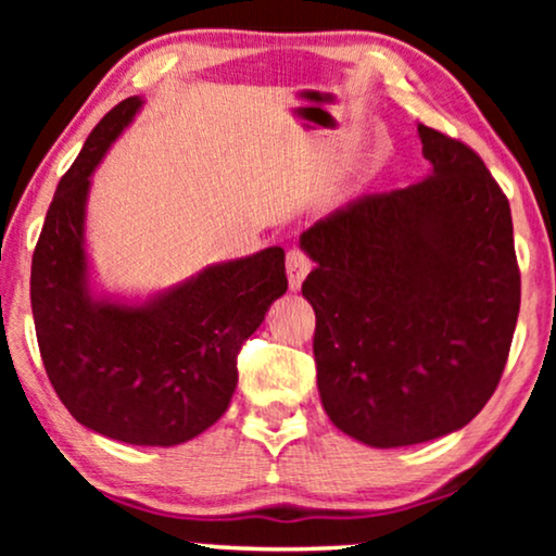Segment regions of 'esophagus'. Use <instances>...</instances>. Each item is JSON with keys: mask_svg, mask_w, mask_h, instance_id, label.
Wrapping results in <instances>:
<instances>
[{"mask_svg": "<svg viewBox=\"0 0 556 556\" xmlns=\"http://www.w3.org/2000/svg\"><path fill=\"white\" fill-rule=\"evenodd\" d=\"M286 270H288V286H291L293 291H299L303 278H306L311 270L308 255L301 253V250H291V253H288V261H286Z\"/></svg>", "mask_w": 556, "mask_h": 556, "instance_id": "34e87169", "label": "esophagus"}]
</instances>
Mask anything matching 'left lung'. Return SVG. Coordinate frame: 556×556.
<instances>
[{"label":"left lung","instance_id":"obj_1","mask_svg":"<svg viewBox=\"0 0 556 556\" xmlns=\"http://www.w3.org/2000/svg\"><path fill=\"white\" fill-rule=\"evenodd\" d=\"M428 177L367 194L301 235L316 263L321 405L349 438L402 447L473 420L496 390L521 303L511 207L481 156L417 124Z\"/></svg>","mask_w":556,"mask_h":556}]
</instances>
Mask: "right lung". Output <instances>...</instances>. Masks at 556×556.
<instances>
[{"mask_svg": "<svg viewBox=\"0 0 556 556\" xmlns=\"http://www.w3.org/2000/svg\"><path fill=\"white\" fill-rule=\"evenodd\" d=\"M143 101L90 131L55 189L33 255L37 344L58 397L88 430L128 445H179L215 425L238 387L242 341L286 293L283 248L215 263L143 301L98 293L86 250L90 177Z\"/></svg>", "mask_w": 556, "mask_h": 556, "instance_id": "1", "label": "right lung"}]
</instances>
